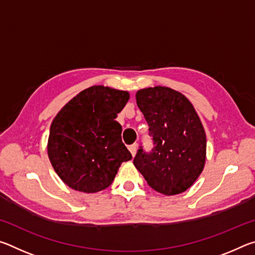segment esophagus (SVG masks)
Returning a JSON list of instances; mask_svg holds the SVG:
<instances>
[{
	"label": "esophagus",
	"mask_w": 255,
	"mask_h": 255,
	"mask_svg": "<svg viewBox=\"0 0 255 255\" xmlns=\"http://www.w3.org/2000/svg\"><path fill=\"white\" fill-rule=\"evenodd\" d=\"M128 148H129V150H130V153H131L132 156H135L136 152H137V144H132V145L129 146Z\"/></svg>",
	"instance_id": "obj_1"
}]
</instances>
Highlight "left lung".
<instances>
[{
	"instance_id": "left-lung-1",
	"label": "left lung",
	"mask_w": 255,
	"mask_h": 255,
	"mask_svg": "<svg viewBox=\"0 0 255 255\" xmlns=\"http://www.w3.org/2000/svg\"><path fill=\"white\" fill-rule=\"evenodd\" d=\"M136 102L149 126L155 147L138 149L133 165L148 185L165 196L191 187L206 163L205 128L195 107L182 93L167 86L140 89Z\"/></svg>"
}]
</instances>
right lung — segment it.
Wrapping results in <instances>:
<instances>
[{
    "instance_id": "right-lung-1",
    "label": "right lung",
    "mask_w": 255,
    "mask_h": 255,
    "mask_svg": "<svg viewBox=\"0 0 255 255\" xmlns=\"http://www.w3.org/2000/svg\"><path fill=\"white\" fill-rule=\"evenodd\" d=\"M129 92L93 85L71 99L50 125L47 153L54 170L75 191L96 193L109 187L131 154L115 120Z\"/></svg>"
}]
</instances>
